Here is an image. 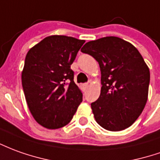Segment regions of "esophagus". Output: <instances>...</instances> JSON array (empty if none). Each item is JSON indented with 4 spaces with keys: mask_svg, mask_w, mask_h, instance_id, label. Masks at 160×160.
I'll list each match as a JSON object with an SVG mask.
<instances>
[{
    "mask_svg": "<svg viewBox=\"0 0 160 160\" xmlns=\"http://www.w3.org/2000/svg\"><path fill=\"white\" fill-rule=\"evenodd\" d=\"M88 86H89V85H88V83H85V84H82V85H81V87H82V88H83L84 91H85V90H86V89L88 88Z\"/></svg>",
    "mask_w": 160,
    "mask_h": 160,
    "instance_id": "esophagus-1",
    "label": "esophagus"
}]
</instances>
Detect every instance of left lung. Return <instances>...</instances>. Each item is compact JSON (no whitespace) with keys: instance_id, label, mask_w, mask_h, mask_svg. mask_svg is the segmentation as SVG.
Segmentation results:
<instances>
[{"instance_id":"8db88e82","label":"left lung","mask_w":160,"mask_h":160,"mask_svg":"<svg viewBox=\"0 0 160 160\" xmlns=\"http://www.w3.org/2000/svg\"><path fill=\"white\" fill-rule=\"evenodd\" d=\"M81 52L99 62L101 91L91 104L96 122L117 132L132 126L141 114L148 97L150 71L138 49L115 36L87 42Z\"/></svg>"}]
</instances>
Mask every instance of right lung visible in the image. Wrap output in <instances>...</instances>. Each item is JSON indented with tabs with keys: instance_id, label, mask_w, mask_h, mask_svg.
Here are the masks:
<instances>
[{
	"instance_id": "1",
	"label": "right lung",
	"mask_w": 160,
	"mask_h": 160,
	"mask_svg": "<svg viewBox=\"0 0 160 160\" xmlns=\"http://www.w3.org/2000/svg\"><path fill=\"white\" fill-rule=\"evenodd\" d=\"M84 43L76 38L52 35L26 55L22 88L31 113L42 127L57 129L68 125L82 102L71 65Z\"/></svg>"
}]
</instances>
